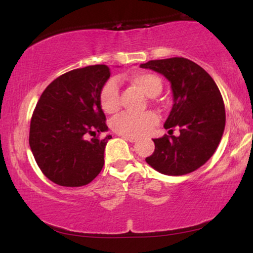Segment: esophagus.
Returning <instances> with one entry per match:
<instances>
[{"label":"esophagus","instance_id":"obj_1","mask_svg":"<svg viewBox=\"0 0 253 253\" xmlns=\"http://www.w3.org/2000/svg\"><path fill=\"white\" fill-rule=\"evenodd\" d=\"M121 138L125 139V140L127 141H130V143H135L136 141V138H134V136H128V135H121Z\"/></svg>","mask_w":253,"mask_h":253}]
</instances>
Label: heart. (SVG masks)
Here are the masks:
<instances>
[{"label": "heart", "mask_w": 253, "mask_h": 253, "mask_svg": "<svg viewBox=\"0 0 253 253\" xmlns=\"http://www.w3.org/2000/svg\"><path fill=\"white\" fill-rule=\"evenodd\" d=\"M129 82L140 89L145 95L155 97L161 94L163 82L157 75L151 72H135L129 77ZM100 103L107 114H117L120 109V86L117 78H110L104 83L100 92ZM158 124V115L153 112L141 114L123 113L110 123L112 129L121 135L139 138L146 135Z\"/></svg>", "instance_id": "obj_1"}]
</instances>
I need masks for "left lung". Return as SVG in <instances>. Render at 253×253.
<instances>
[{
	"mask_svg": "<svg viewBox=\"0 0 253 253\" xmlns=\"http://www.w3.org/2000/svg\"><path fill=\"white\" fill-rule=\"evenodd\" d=\"M140 68L164 75L171 83L173 106L164 127L169 134L153 139L146 163L161 173L181 176L202 167L215 152L225 129V104L219 88L196 63L183 57L150 60ZM175 128L180 135H172Z\"/></svg>",
	"mask_w": 253,
	"mask_h": 253,
	"instance_id": "1",
	"label": "left lung"
}]
</instances>
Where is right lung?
<instances>
[{
  "mask_svg": "<svg viewBox=\"0 0 253 253\" xmlns=\"http://www.w3.org/2000/svg\"><path fill=\"white\" fill-rule=\"evenodd\" d=\"M110 76L104 64L75 69L47 85L31 119L30 146L38 167L62 187H82L102 170L112 136L100 103Z\"/></svg>",
  "mask_w": 253,
  "mask_h": 253,
  "instance_id": "obj_1",
  "label": "right lung"
}]
</instances>
